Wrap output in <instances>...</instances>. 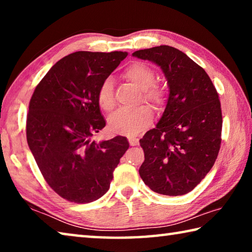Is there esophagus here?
Wrapping results in <instances>:
<instances>
[{
	"label": "esophagus",
	"mask_w": 252,
	"mask_h": 252,
	"mask_svg": "<svg viewBox=\"0 0 252 252\" xmlns=\"http://www.w3.org/2000/svg\"><path fill=\"white\" fill-rule=\"evenodd\" d=\"M129 143H130V146L134 147V146H138L139 141H138V139H135V138H129Z\"/></svg>",
	"instance_id": "obj_1"
}]
</instances>
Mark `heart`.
Masks as SVG:
<instances>
[{"mask_svg": "<svg viewBox=\"0 0 252 252\" xmlns=\"http://www.w3.org/2000/svg\"><path fill=\"white\" fill-rule=\"evenodd\" d=\"M123 78L140 89L139 101H144L153 108L162 109L167 102V91L161 84L155 82L156 73L152 67L142 62H133L126 67ZM96 101L102 110L110 112L114 108L113 83L105 79L96 93ZM153 121V113L147 105L132 111H118L109 119V129L117 134L135 135L146 130Z\"/></svg>", "mask_w": 252, "mask_h": 252, "instance_id": "1", "label": "heart"}]
</instances>
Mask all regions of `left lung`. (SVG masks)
<instances>
[{"label": "left lung", "mask_w": 252, "mask_h": 252, "mask_svg": "<svg viewBox=\"0 0 252 252\" xmlns=\"http://www.w3.org/2000/svg\"><path fill=\"white\" fill-rule=\"evenodd\" d=\"M133 55L159 65L170 91L160 121L140 140L144 152L140 177L157 193L186 194L218 157L222 131L218 92L207 72L176 48L160 45Z\"/></svg>", "instance_id": "8db88e82"}]
</instances>
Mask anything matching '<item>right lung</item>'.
<instances>
[{"label": "right lung", "instance_id": "right-lung-1", "mask_svg": "<svg viewBox=\"0 0 252 252\" xmlns=\"http://www.w3.org/2000/svg\"><path fill=\"white\" fill-rule=\"evenodd\" d=\"M126 55L121 51L66 55L51 67L30 100V150L51 189L70 202L101 198L129 149L121 135L100 143L91 140L105 126L97 90Z\"/></svg>", "mask_w": 252, "mask_h": 252}]
</instances>
